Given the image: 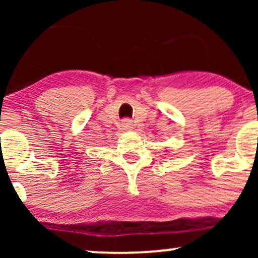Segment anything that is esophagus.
<instances>
[{
  "label": "esophagus",
  "instance_id": "obj_1",
  "mask_svg": "<svg viewBox=\"0 0 258 258\" xmlns=\"http://www.w3.org/2000/svg\"><path fill=\"white\" fill-rule=\"evenodd\" d=\"M122 127L125 130H131L132 128V121L128 119H125L122 121Z\"/></svg>",
  "mask_w": 258,
  "mask_h": 258
}]
</instances>
